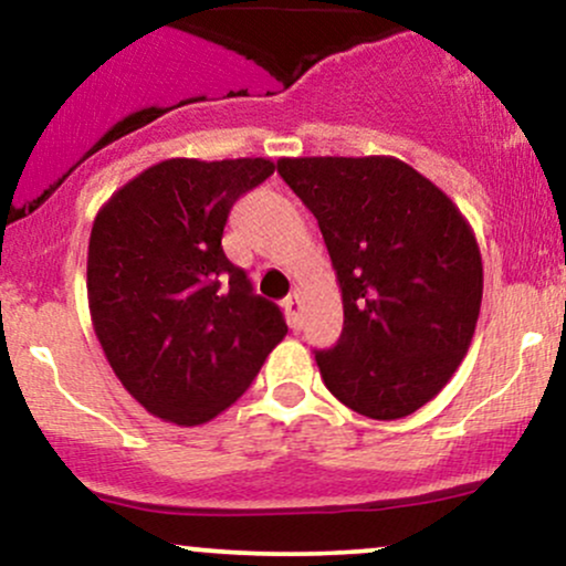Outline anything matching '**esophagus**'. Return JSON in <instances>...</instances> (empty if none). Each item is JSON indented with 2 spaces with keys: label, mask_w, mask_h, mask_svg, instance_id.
Returning a JSON list of instances; mask_svg holds the SVG:
<instances>
[{
  "label": "esophagus",
  "mask_w": 566,
  "mask_h": 566,
  "mask_svg": "<svg viewBox=\"0 0 566 566\" xmlns=\"http://www.w3.org/2000/svg\"><path fill=\"white\" fill-rule=\"evenodd\" d=\"M284 314H287V322L290 327H301V297H297V292H292V295L284 297Z\"/></svg>",
  "instance_id": "1"
}]
</instances>
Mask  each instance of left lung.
I'll return each instance as SVG.
<instances>
[{"label": "left lung", "instance_id": "left-lung-1", "mask_svg": "<svg viewBox=\"0 0 566 566\" xmlns=\"http://www.w3.org/2000/svg\"><path fill=\"white\" fill-rule=\"evenodd\" d=\"M276 170L314 212L340 284V340L316 350L324 386L365 418H407L447 386L476 329L484 274L469 220L394 157Z\"/></svg>", "mask_w": 566, "mask_h": 566}]
</instances>
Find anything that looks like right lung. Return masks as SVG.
Listing matches in <instances>:
<instances>
[{
  "mask_svg": "<svg viewBox=\"0 0 566 566\" xmlns=\"http://www.w3.org/2000/svg\"><path fill=\"white\" fill-rule=\"evenodd\" d=\"M271 159H167L97 212L87 301L108 365L151 415L201 426L242 396L287 335L276 303L226 258L223 229Z\"/></svg>",
  "mask_w": 566,
  "mask_h": 566,
  "instance_id": "1",
  "label": "right lung"
}]
</instances>
